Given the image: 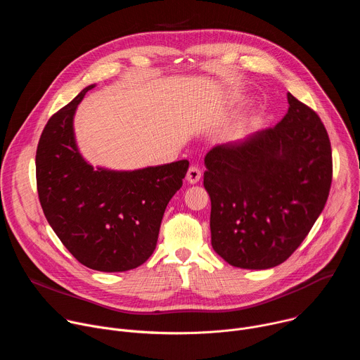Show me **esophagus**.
I'll list each match as a JSON object with an SVG mask.
<instances>
[{
    "mask_svg": "<svg viewBox=\"0 0 360 360\" xmlns=\"http://www.w3.org/2000/svg\"><path fill=\"white\" fill-rule=\"evenodd\" d=\"M199 179H200V169L198 167H195V165L189 167V169L186 172V181L189 184H196Z\"/></svg>",
    "mask_w": 360,
    "mask_h": 360,
    "instance_id": "obj_1",
    "label": "esophagus"
}]
</instances>
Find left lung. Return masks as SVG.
<instances>
[{"instance_id":"8db88e82","label":"left lung","mask_w":360,"mask_h":360,"mask_svg":"<svg viewBox=\"0 0 360 360\" xmlns=\"http://www.w3.org/2000/svg\"><path fill=\"white\" fill-rule=\"evenodd\" d=\"M288 114L243 142L205 157L211 242L229 265L268 269L285 262L325 208L332 148L319 115L288 94Z\"/></svg>"}]
</instances>
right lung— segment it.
Segmentation results:
<instances>
[{
    "mask_svg": "<svg viewBox=\"0 0 360 360\" xmlns=\"http://www.w3.org/2000/svg\"><path fill=\"white\" fill-rule=\"evenodd\" d=\"M94 86L48 120L35 155L37 189L48 224L78 262L94 271L124 272L155 250L165 208L189 162L94 169L78 152L72 129L77 105Z\"/></svg>",
    "mask_w": 360,
    "mask_h": 360,
    "instance_id": "1",
    "label": "right lung"
}]
</instances>
